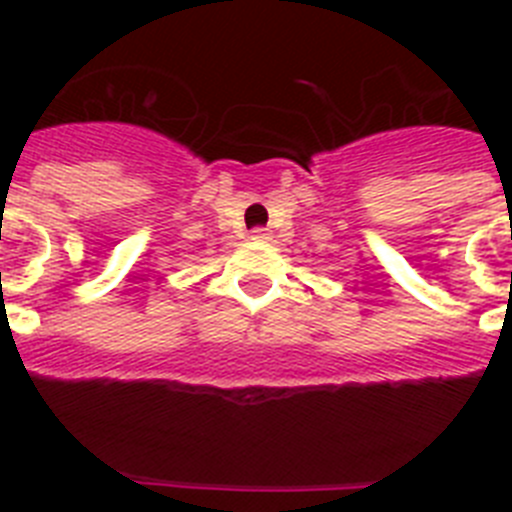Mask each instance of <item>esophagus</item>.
<instances>
[{
	"mask_svg": "<svg viewBox=\"0 0 512 512\" xmlns=\"http://www.w3.org/2000/svg\"><path fill=\"white\" fill-rule=\"evenodd\" d=\"M251 238H253V241H269L271 235H269V230L256 228V230H253V233H251Z\"/></svg>",
	"mask_w": 512,
	"mask_h": 512,
	"instance_id": "obj_1",
	"label": "esophagus"
}]
</instances>
